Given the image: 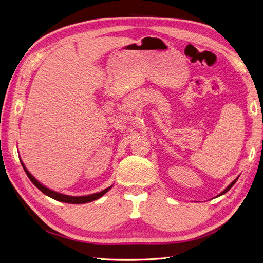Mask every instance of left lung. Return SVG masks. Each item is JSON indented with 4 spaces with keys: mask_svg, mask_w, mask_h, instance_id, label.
<instances>
[{
    "mask_svg": "<svg viewBox=\"0 0 263 263\" xmlns=\"http://www.w3.org/2000/svg\"><path fill=\"white\" fill-rule=\"evenodd\" d=\"M237 180H238V178H237V179H235V180H234L232 183H230V184H229V185H228V186H227V187H226L224 191H222V192H221V193H220L218 196H220V195H222V194H225V193L227 192V191H229L230 189H232V186L235 184V183H236V181H237Z\"/></svg>",
    "mask_w": 263,
    "mask_h": 263,
    "instance_id": "1",
    "label": "left lung"
}]
</instances>
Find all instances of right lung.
<instances>
[{
    "label": "right lung",
    "mask_w": 263,
    "mask_h": 263,
    "mask_svg": "<svg viewBox=\"0 0 263 263\" xmlns=\"http://www.w3.org/2000/svg\"><path fill=\"white\" fill-rule=\"evenodd\" d=\"M22 165H23L24 170H25V172H26V174H27V177L29 178V180H30L31 182L34 183V185H35L36 187H38L39 190H41L42 192H43L44 194H46L47 196H49V197L53 198V200H55V201L63 202V203H69V204H84V203H89V202L98 200V198H100L101 196L104 195V194L107 192V191H108L110 187H112V186H109V187H107V189H105V190L101 191V192H99V193H94V194H90V195H84V196H70V195H66V194H61V193L54 192V191H52V190H50V189H48V187L44 186V185L42 184V183H39L33 176H31L30 172L26 169V166L24 165L23 162H22Z\"/></svg>",
    "instance_id": "obj_1"
}]
</instances>
